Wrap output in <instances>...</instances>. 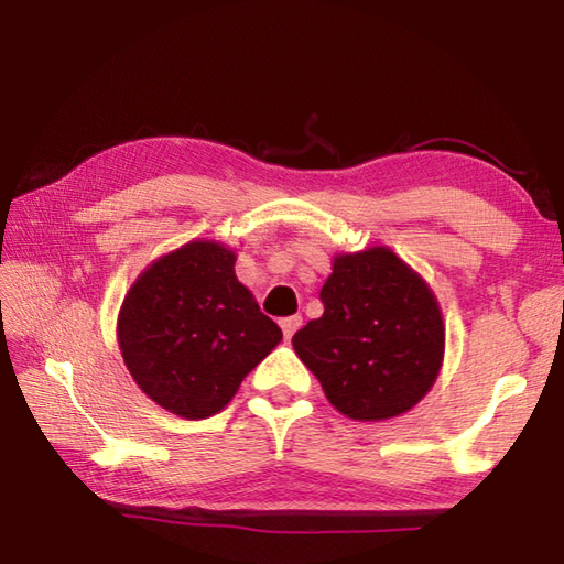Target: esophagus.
Here are the masks:
<instances>
[{
	"instance_id": "1",
	"label": "esophagus",
	"mask_w": 564,
	"mask_h": 564,
	"mask_svg": "<svg viewBox=\"0 0 564 564\" xmlns=\"http://www.w3.org/2000/svg\"><path fill=\"white\" fill-rule=\"evenodd\" d=\"M303 325V317L301 315H291V317H283L281 319V329H283V337L291 339L295 335V329Z\"/></svg>"
}]
</instances>
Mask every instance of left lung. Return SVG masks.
Instances as JSON below:
<instances>
[{
  "instance_id": "left-lung-1",
  "label": "left lung",
  "mask_w": 564,
  "mask_h": 564,
  "mask_svg": "<svg viewBox=\"0 0 564 564\" xmlns=\"http://www.w3.org/2000/svg\"><path fill=\"white\" fill-rule=\"evenodd\" d=\"M325 313L293 335V349L327 401L361 423L403 415L445 357L443 311L425 279L389 247L335 253L319 291Z\"/></svg>"
}]
</instances>
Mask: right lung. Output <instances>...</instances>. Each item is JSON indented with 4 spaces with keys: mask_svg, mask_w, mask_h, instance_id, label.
<instances>
[{
    "mask_svg": "<svg viewBox=\"0 0 564 564\" xmlns=\"http://www.w3.org/2000/svg\"><path fill=\"white\" fill-rule=\"evenodd\" d=\"M223 241L193 239L143 269L124 295L117 341L131 379L165 411L203 421L283 339L235 273Z\"/></svg>",
    "mask_w": 564,
    "mask_h": 564,
    "instance_id": "1",
    "label": "right lung"
}]
</instances>
